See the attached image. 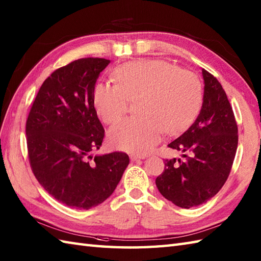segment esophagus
<instances>
[{
  "label": "esophagus",
  "mask_w": 261,
  "mask_h": 261,
  "mask_svg": "<svg viewBox=\"0 0 261 261\" xmlns=\"http://www.w3.org/2000/svg\"><path fill=\"white\" fill-rule=\"evenodd\" d=\"M144 158H145V155H138V154H131L130 155L131 161H138V160L144 159Z\"/></svg>",
  "instance_id": "34e87169"
}]
</instances>
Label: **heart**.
Masks as SVG:
<instances>
[{
	"label": "heart",
	"instance_id": "1",
	"mask_svg": "<svg viewBox=\"0 0 261 261\" xmlns=\"http://www.w3.org/2000/svg\"><path fill=\"white\" fill-rule=\"evenodd\" d=\"M117 84L98 82L93 105L105 123H113L136 102L137 116L119 121L108 132L109 142L119 150L147 153L160 141L163 131L178 132L195 118L201 87L191 71L165 60L144 59L116 71Z\"/></svg>",
	"mask_w": 261,
	"mask_h": 261
}]
</instances>
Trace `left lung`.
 Returning <instances> with one entry per match:
<instances>
[{
  "instance_id": "obj_1",
  "label": "left lung",
  "mask_w": 261,
  "mask_h": 261,
  "mask_svg": "<svg viewBox=\"0 0 261 261\" xmlns=\"http://www.w3.org/2000/svg\"><path fill=\"white\" fill-rule=\"evenodd\" d=\"M203 101L197 119L168 144L182 151L184 159L165 161L155 179L161 195L189 209L207 202L227 181L238 145V126L220 82L202 69Z\"/></svg>"
}]
</instances>
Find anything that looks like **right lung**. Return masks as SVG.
<instances>
[{
	"label": "right lung",
	"instance_id": "add662e5",
	"mask_svg": "<svg viewBox=\"0 0 261 261\" xmlns=\"http://www.w3.org/2000/svg\"><path fill=\"white\" fill-rule=\"evenodd\" d=\"M110 60L79 59L56 70L42 84L27 120L31 169L39 184L68 207L88 210L110 197L129 165V155L99 150L105 129L93 90Z\"/></svg>",
	"mask_w": 261,
	"mask_h": 261
}]
</instances>
